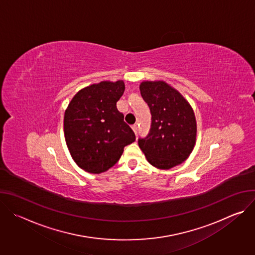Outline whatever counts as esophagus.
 <instances>
[{
    "instance_id": "34e87169",
    "label": "esophagus",
    "mask_w": 255,
    "mask_h": 255,
    "mask_svg": "<svg viewBox=\"0 0 255 255\" xmlns=\"http://www.w3.org/2000/svg\"><path fill=\"white\" fill-rule=\"evenodd\" d=\"M131 128L133 129V131H134L135 133H137V128H138V127H137V124H134V125H132V126H131Z\"/></svg>"
}]
</instances>
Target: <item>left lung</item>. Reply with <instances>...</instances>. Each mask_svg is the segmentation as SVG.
I'll return each mask as SVG.
<instances>
[{"instance_id": "left-lung-1", "label": "left lung", "mask_w": 255, "mask_h": 255, "mask_svg": "<svg viewBox=\"0 0 255 255\" xmlns=\"http://www.w3.org/2000/svg\"><path fill=\"white\" fill-rule=\"evenodd\" d=\"M140 93L151 113L148 135L138 139L140 149L155 167L169 169L191 154L197 124L190 104L164 82H144Z\"/></svg>"}]
</instances>
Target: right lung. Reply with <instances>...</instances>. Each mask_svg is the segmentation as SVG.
<instances>
[{"label": "right lung", "instance_id": "obj_1", "mask_svg": "<svg viewBox=\"0 0 255 255\" xmlns=\"http://www.w3.org/2000/svg\"><path fill=\"white\" fill-rule=\"evenodd\" d=\"M124 83L102 82L81 90L64 113V136L76 163L86 171L101 173L120 159L135 134L124 122L117 102Z\"/></svg>", "mask_w": 255, "mask_h": 255}]
</instances>
